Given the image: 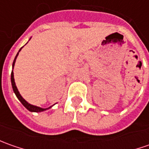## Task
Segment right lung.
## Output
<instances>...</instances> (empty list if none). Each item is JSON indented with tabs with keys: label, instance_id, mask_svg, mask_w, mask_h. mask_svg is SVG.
I'll list each match as a JSON object with an SVG mask.
<instances>
[{
	"label": "right lung",
	"instance_id": "right-lung-1",
	"mask_svg": "<svg viewBox=\"0 0 149 149\" xmlns=\"http://www.w3.org/2000/svg\"><path fill=\"white\" fill-rule=\"evenodd\" d=\"M20 49L19 50V52L20 51ZM19 52L17 53V54H16V56L15 57V60L14 61H13V65H12V67H14L15 65V60H16V58H17V56H18V54H19ZM10 79H11V84H12V88H13V91L15 92V95H16V97L18 98V100H20V102H21V104H23V105L26 107V109L29 110V111L31 112H36V113H38V112H42V111H45V110H46V109H49V108H48V109H42V108H40V107H37V106H35V105H32V104H29L28 102H26V100H24L23 98H22V96L20 95V93H19V91H18V89H17V88H16V85H15V79H14V73H13V71L11 72V75H10Z\"/></svg>",
	"mask_w": 149,
	"mask_h": 149
}]
</instances>
